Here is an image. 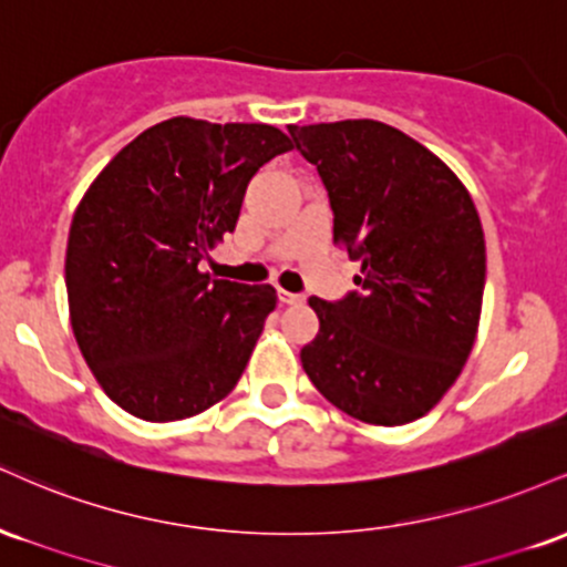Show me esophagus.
Returning a JSON list of instances; mask_svg holds the SVG:
<instances>
[{"instance_id":"1","label":"esophagus","mask_w":567,"mask_h":567,"mask_svg":"<svg viewBox=\"0 0 567 567\" xmlns=\"http://www.w3.org/2000/svg\"><path fill=\"white\" fill-rule=\"evenodd\" d=\"M279 301L288 303V306H301L306 298L298 296V292H288V290H279Z\"/></svg>"}]
</instances>
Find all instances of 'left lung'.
I'll return each mask as SVG.
<instances>
[{
  "instance_id": "8db88e82",
  "label": "left lung",
  "mask_w": 567,
  "mask_h": 567,
  "mask_svg": "<svg viewBox=\"0 0 567 567\" xmlns=\"http://www.w3.org/2000/svg\"><path fill=\"white\" fill-rule=\"evenodd\" d=\"M317 165L333 243L362 264L360 292L309 298L320 333L301 349L328 402L375 426L421 419L453 386L477 338L485 237L458 175L419 141L375 120L290 125Z\"/></svg>"
}]
</instances>
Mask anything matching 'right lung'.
Returning <instances> with one entry per match:
<instances>
[{"label": "right lung", "instance_id": "1", "mask_svg": "<svg viewBox=\"0 0 567 567\" xmlns=\"http://www.w3.org/2000/svg\"><path fill=\"white\" fill-rule=\"evenodd\" d=\"M290 148L261 122L173 116L84 192L66 247L71 328L103 392L135 419H192L237 386L277 290L213 279L199 261L234 231L258 167Z\"/></svg>", "mask_w": 567, "mask_h": 567}]
</instances>
